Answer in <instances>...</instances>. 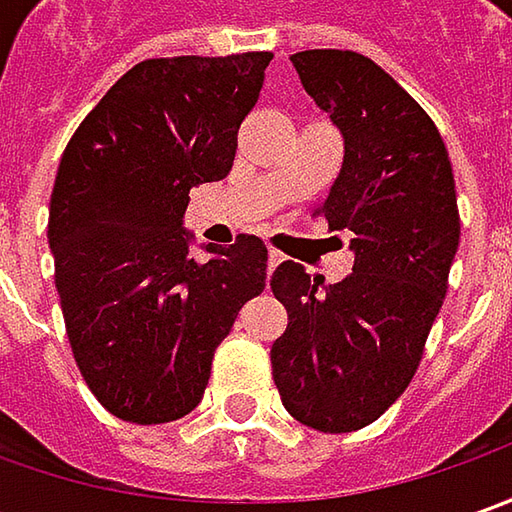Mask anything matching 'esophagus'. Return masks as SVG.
<instances>
[{"mask_svg":"<svg viewBox=\"0 0 512 512\" xmlns=\"http://www.w3.org/2000/svg\"><path fill=\"white\" fill-rule=\"evenodd\" d=\"M280 263H283V255H280L277 249H269V274H272Z\"/></svg>","mask_w":512,"mask_h":512,"instance_id":"obj_1","label":"esophagus"}]
</instances>
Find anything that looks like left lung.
I'll use <instances>...</instances> for the list:
<instances>
[{"mask_svg":"<svg viewBox=\"0 0 512 512\" xmlns=\"http://www.w3.org/2000/svg\"><path fill=\"white\" fill-rule=\"evenodd\" d=\"M291 64L345 138L343 169L317 209L351 232L340 283L294 260L272 274L289 326L272 345L280 399L297 422L351 433L385 414L414 379L459 249L445 141L414 98L354 50H303Z\"/></svg>","mask_w":512,"mask_h":512,"instance_id":"1","label":"left lung"}]
</instances>
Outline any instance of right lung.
<instances>
[{"instance_id": "1", "label": "right lung", "mask_w": 512, "mask_h": 512, "mask_svg": "<svg viewBox=\"0 0 512 512\" xmlns=\"http://www.w3.org/2000/svg\"><path fill=\"white\" fill-rule=\"evenodd\" d=\"M272 53L147 59L73 133L50 195L47 240L64 328L93 397L161 425L203 397L212 357L266 289V243L238 235L189 255V189L229 175Z\"/></svg>"}]
</instances>
